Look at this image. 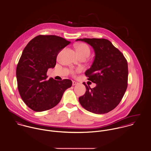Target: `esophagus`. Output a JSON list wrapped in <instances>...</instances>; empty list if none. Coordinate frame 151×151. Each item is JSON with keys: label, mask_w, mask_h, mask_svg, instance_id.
<instances>
[{"label": "esophagus", "mask_w": 151, "mask_h": 151, "mask_svg": "<svg viewBox=\"0 0 151 151\" xmlns=\"http://www.w3.org/2000/svg\"><path fill=\"white\" fill-rule=\"evenodd\" d=\"M77 84H78V83H77V82H76V81H73V82H72V84H73V86H74L77 85Z\"/></svg>", "instance_id": "34e87169"}]
</instances>
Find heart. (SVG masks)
Returning a JSON list of instances; mask_svg holds the SVG:
<instances>
[{"mask_svg":"<svg viewBox=\"0 0 151 151\" xmlns=\"http://www.w3.org/2000/svg\"><path fill=\"white\" fill-rule=\"evenodd\" d=\"M76 52L79 57L86 56H88L90 53V49L89 46L84 43H79L75 45ZM80 70H78L79 71Z\"/></svg>","mask_w":151,"mask_h":151,"instance_id":"b5f03b06","label":"heart"}]
</instances>
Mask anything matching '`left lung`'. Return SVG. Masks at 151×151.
Wrapping results in <instances>:
<instances>
[{"instance_id": "obj_1", "label": "left lung", "mask_w": 151, "mask_h": 151, "mask_svg": "<svg viewBox=\"0 0 151 151\" xmlns=\"http://www.w3.org/2000/svg\"><path fill=\"white\" fill-rule=\"evenodd\" d=\"M94 50L95 58L85 72L88 80L96 84L93 88L83 84L86 92L78 100L86 110L95 114H105L120 102L127 88L128 65L122 53L106 39L83 38Z\"/></svg>"}]
</instances>
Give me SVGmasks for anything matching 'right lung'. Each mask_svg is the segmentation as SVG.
Listing matches in <instances>:
<instances>
[{"instance_id": "1", "label": "right lung", "mask_w": 151, "mask_h": 151, "mask_svg": "<svg viewBox=\"0 0 151 151\" xmlns=\"http://www.w3.org/2000/svg\"><path fill=\"white\" fill-rule=\"evenodd\" d=\"M70 43L56 35H38L24 49L16 77L20 95L28 108L35 111L54 108L72 86L70 80L57 81L46 76L47 70L55 67L58 53Z\"/></svg>"}]
</instances>
